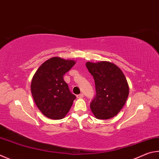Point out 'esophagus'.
<instances>
[{
  "label": "esophagus",
  "instance_id": "obj_1",
  "mask_svg": "<svg viewBox=\"0 0 159 159\" xmlns=\"http://www.w3.org/2000/svg\"><path fill=\"white\" fill-rule=\"evenodd\" d=\"M77 98H79V99H81V98L83 97V94H79L77 95Z\"/></svg>",
  "mask_w": 159,
  "mask_h": 159
}]
</instances>
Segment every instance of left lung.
<instances>
[{
  "instance_id": "1",
  "label": "left lung",
  "mask_w": 159,
  "mask_h": 159,
  "mask_svg": "<svg viewBox=\"0 0 159 159\" xmlns=\"http://www.w3.org/2000/svg\"><path fill=\"white\" fill-rule=\"evenodd\" d=\"M94 79L97 94L90 109L97 119L108 120L119 113L129 94L125 74L117 65L108 61L86 62Z\"/></svg>"
}]
</instances>
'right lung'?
Wrapping results in <instances>:
<instances>
[{
    "label": "right lung",
    "instance_id": "add662e5",
    "mask_svg": "<svg viewBox=\"0 0 159 159\" xmlns=\"http://www.w3.org/2000/svg\"><path fill=\"white\" fill-rule=\"evenodd\" d=\"M75 64L73 60L51 57L40 66L32 79L30 89L34 102L49 119L64 118L76 99L63 79Z\"/></svg>",
    "mask_w": 159,
    "mask_h": 159
}]
</instances>
